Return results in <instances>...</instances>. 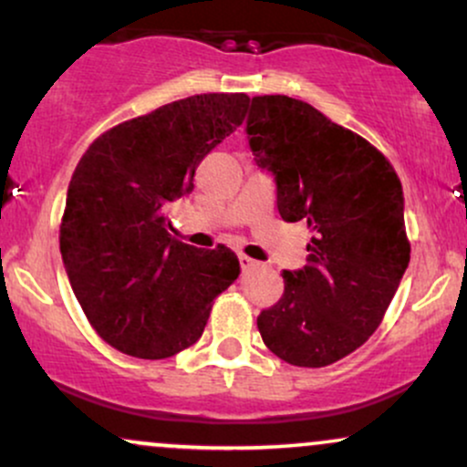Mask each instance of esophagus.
<instances>
[{"label":"esophagus","instance_id":"34e87169","mask_svg":"<svg viewBox=\"0 0 467 467\" xmlns=\"http://www.w3.org/2000/svg\"><path fill=\"white\" fill-rule=\"evenodd\" d=\"M239 265H241V270H244V272H248V270H254V267L259 265V261L250 259L248 254H239Z\"/></svg>","mask_w":467,"mask_h":467}]
</instances>
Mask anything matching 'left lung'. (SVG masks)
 I'll use <instances>...</instances> for the list:
<instances>
[{"mask_svg": "<svg viewBox=\"0 0 467 467\" xmlns=\"http://www.w3.org/2000/svg\"><path fill=\"white\" fill-rule=\"evenodd\" d=\"M245 133L281 217L312 230L307 265L283 270L256 327L281 360L327 367L378 329L409 267L401 182L371 142L289 96H254Z\"/></svg>", "mask_w": 467, "mask_h": 467, "instance_id": "obj_1", "label": "left lung"}]
</instances>
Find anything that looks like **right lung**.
I'll use <instances>...</instances> for the list:
<instances>
[{
    "instance_id": "add662e5",
    "label": "right lung",
    "mask_w": 467,
    "mask_h": 467,
    "mask_svg": "<svg viewBox=\"0 0 467 467\" xmlns=\"http://www.w3.org/2000/svg\"><path fill=\"white\" fill-rule=\"evenodd\" d=\"M245 94H197L120 122L89 144L67 186L63 265L99 336L162 360L195 345L213 301L239 276L226 245L202 250L169 234L166 208L192 191L195 169L244 122Z\"/></svg>"
}]
</instances>
